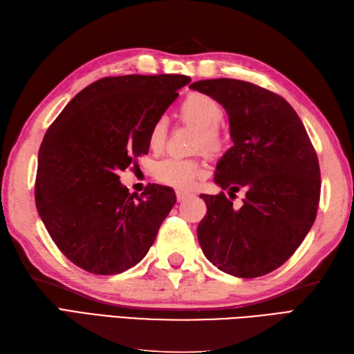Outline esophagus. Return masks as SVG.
Instances as JSON below:
<instances>
[{
  "instance_id": "34e87169",
  "label": "esophagus",
  "mask_w": 354,
  "mask_h": 354,
  "mask_svg": "<svg viewBox=\"0 0 354 354\" xmlns=\"http://www.w3.org/2000/svg\"><path fill=\"white\" fill-rule=\"evenodd\" d=\"M188 197V193H185V192H180V190H178L176 192V199H178V202H183V201H185Z\"/></svg>"
}]
</instances>
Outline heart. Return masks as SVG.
Wrapping results in <instances>:
<instances>
[{"label": "heart", "mask_w": 354, "mask_h": 354, "mask_svg": "<svg viewBox=\"0 0 354 354\" xmlns=\"http://www.w3.org/2000/svg\"><path fill=\"white\" fill-rule=\"evenodd\" d=\"M179 114L185 123L197 128V149H202L207 155H214L221 149L223 134L218 128V123L223 119V106L217 100L201 92H193L180 102ZM167 129L169 123L164 116L153 122L149 138H147L152 151L158 152L166 145ZM153 174L162 184L179 188V190H188L205 171L196 160L169 157L157 162Z\"/></svg>", "instance_id": "1"}]
</instances>
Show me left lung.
<instances>
[{
	"label": "left lung",
	"mask_w": 354,
	"mask_h": 354,
	"mask_svg": "<svg viewBox=\"0 0 354 354\" xmlns=\"http://www.w3.org/2000/svg\"><path fill=\"white\" fill-rule=\"evenodd\" d=\"M229 116L234 146L217 164L214 180L229 197L244 192L235 209L221 192L201 194L207 216L197 226L212 264L236 277L271 273L305 240L319 203V164L305 127L282 96L248 81H196Z\"/></svg>",
	"instance_id": "left-lung-1"
}]
</instances>
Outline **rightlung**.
<instances>
[{"mask_svg": "<svg viewBox=\"0 0 354 354\" xmlns=\"http://www.w3.org/2000/svg\"><path fill=\"white\" fill-rule=\"evenodd\" d=\"M185 75H123L95 81L64 106L39 149L35 197L57 248L88 273L138 264L176 202L170 187L131 194L119 171L149 151V131Z\"/></svg>", "mask_w": 354, "mask_h": 354, "instance_id": "1", "label": "right lung"}]
</instances>
